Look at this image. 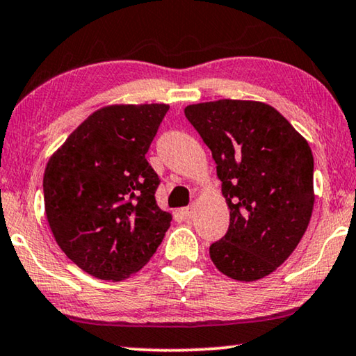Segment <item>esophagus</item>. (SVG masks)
<instances>
[{
  "label": "esophagus",
  "instance_id": "obj_1",
  "mask_svg": "<svg viewBox=\"0 0 356 356\" xmlns=\"http://www.w3.org/2000/svg\"><path fill=\"white\" fill-rule=\"evenodd\" d=\"M195 212H196V206L195 204H190V206H187V208L182 209V214L185 217H193Z\"/></svg>",
  "mask_w": 356,
  "mask_h": 356
}]
</instances>
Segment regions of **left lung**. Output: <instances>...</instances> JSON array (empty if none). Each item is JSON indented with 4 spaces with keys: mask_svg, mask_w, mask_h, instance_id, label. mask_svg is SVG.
Masks as SVG:
<instances>
[{
    "mask_svg": "<svg viewBox=\"0 0 356 356\" xmlns=\"http://www.w3.org/2000/svg\"><path fill=\"white\" fill-rule=\"evenodd\" d=\"M185 116L212 152L230 209L211 261L238 281L267 277L309 227L315 203L309 142L278 110L254 100L188 105Z\"/></svg>",
    "mask_w": 356,
    "mask_h": 356,
    "instance_id": "8db88e82",
    "label": "left lung"
}]
</instances>
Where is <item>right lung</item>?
Segmentation results:
<instances>
[{"mask_svg": "<svg viewBox=\"0 0 356 356\" xmlns=\"http://www.w3.org/2000/svg\"><path fill=\"white\" fill-rule=\"evenodd\" d=\"M168 110L166 104L100 108L47 163L42 192L52 235L95 278L121 281L139 272L171 225L155 200L160 177L145 158Z\"/></svg>", "mask_w": 356, "mask_h": 356, "instance_id": "right-lung-1", "label": "right lung"}]
</instances>
